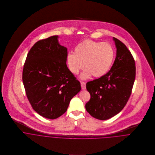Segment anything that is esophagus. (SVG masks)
Instances as JSON below:
<instances>
[{"label": "esophagus", "mask_w": 155, "mask_h": 155, "mask_svg": "<svg viewBox=\"0 0 155 155\" xmlns=\"http://www.w3.org/2000/svg\"><path fill=\"white\" fill-rule=\"evenodd\" d=\"M81 88L83 89V90H85L86 89V83L84 82H81Z\"/></svg>", "instance_id": "obj_1"}]
</instances>
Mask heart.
Masks as SVG:
<instances>
[{
    "instance_id": "b5f03b06",
    "label": "heart",
    "mask_w": 155,
    "mask_h": 155,
    "mask_svg": "<svg viewBox=\"0 0 155 155\" xmlns=\"http://www.w3.org/2000/svg\"><path fill=\"white\" fill-rule=\"evenodd\" d=\"M114 58V50L107 42H97L91 39L78 45L74 53H70L67 63L70 71L77 74L85 66L87 67L80 78L87 79L92 74L99 78L106 74L111 67Z\"/></svg>"
}]
</instances>
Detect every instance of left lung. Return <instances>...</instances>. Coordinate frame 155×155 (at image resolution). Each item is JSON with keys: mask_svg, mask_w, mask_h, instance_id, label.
<instances>
[{"mask_svg": "<svg viewBox=\"0 0 155 155\" xmlns=\"http://www.w3.org/2000/svg\"><path fill=\"white\" fill-rule=\"evenodd\" d=\"M116 57L110 71L87 83L91 98L86 110L94 117L107 120L122 110L131 95L135 78V64L125 45L113 38Z\"/></svg>", "mask_w": 155, "mask_h": 155, "instance_id": "8db88e82", "label": "left lung"}]
</instances>
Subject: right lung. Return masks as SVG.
I'll return each instance as SVG.
<instances>
[{"label":"right lung","instance_id":"1","mask_svg":"<svg viewBox=\"0 0 155 155\" xmlns=\"http://www.w3.org/2000/svg\"><path fill=\"white\" fill-rule=\"evenodd\" d=\"M58 36L37 42L28 52L22 71L27 98L39 114L54 119L63 114L70 100L81 89L67 66V49Z\"/></svg>","mask_w":155,"mask_h":155}]
</instances>
